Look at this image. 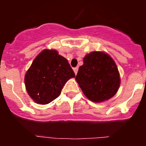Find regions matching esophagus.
I'll list each match as a JSON object with an SVG mask.
<instances>
[{
	"instance_id": "34e87169",
	"label": "esophagus",
	"mask_w": 146,
	"mask_h": 146,
	"mask_svg": "<svg viewBox=\"0 0 146 146\" xmlns=\"http://www.w3.org/2000/svg\"><path fill=\"white\" fill-rule=\"evenodd\" d=\"M74 72L75 73V74H77V72H78V67H76V68H74Z\"/></svg>"
}]
</instances>
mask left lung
<instances>
[{"mask_svg": "<svg viewBox=\"0 0 146 146\" xmlns=\"http://www.w3.org/2000/svg\"><path fill=\"white\" fill-rule=\"evenodd\" d=\"M85 96L94 102L113 97L119 88L121 79L113 59L104 52L94 51L83 58L75 77Z\"/></svg>", "mask_w": 146, "mask_h": 146, "instance_id": "left-lung-1", "label": "left lung"}]
</instances>
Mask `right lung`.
<instances>
[{"label": "right lung", "mask_w": 146, "mask_h": 146, "mask_svg": "<svg viewBox=\"0 0 146 146\" xmlns=\"http://www.w3.org/2000/svg\"><path fill=\"white\" fill-rule=\"evenodd\" d=\"M75 77L69 62L55 50H44L25 75V88L37 104H47L60 94L66 82Z\"/></svg>", "instance_id": "right-lung-1"}]
</instances>
